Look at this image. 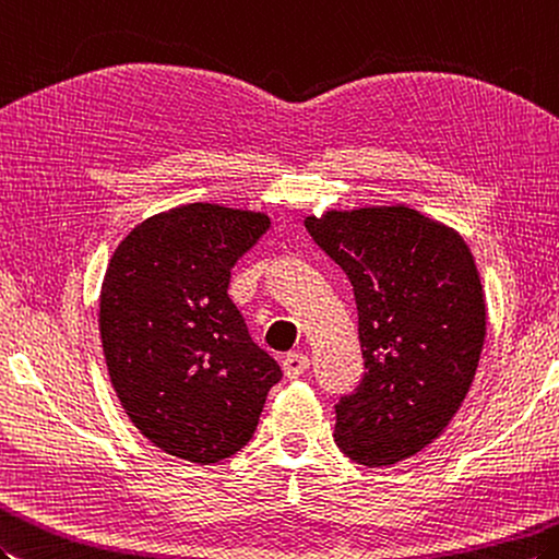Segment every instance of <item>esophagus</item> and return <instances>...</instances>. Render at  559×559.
<instances>
[{"instance_id":"obj_1","label":"esophagus","mask_w":559,"mask_h":559,"mask_svg":"<svg viewBox=\"0 0 559 559\" xmlns=\"http://www.w3.org/2000/svg\"><path fill=\"white\" fill-rule=\"evenodd\" d=\"M309 369V357L302 353H288L283 359V371L288 379H297Z\"/></svg>"}]
</instances>
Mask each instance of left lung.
<instances>
[{
	"label": "left lung",
	"instance_id": "1",
	"mask_svg": "<svg viewBox=\"0 0 559 559\" xmlns=\"http://www.w3.org/2000/svg\"><path fill=\"white\" fill-rule=\"evenodd\" d=\"M353 283L365 376L335 402V445L391 466L445 431L469 393L486 335L481 278L455 230L407 206L305 221Z\"/></svg>",
	"mask_w": 559,
	"mask_h": 559
}]
</instances>
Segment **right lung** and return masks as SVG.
<instances>
[{
  "label": "right lung",
  "instance_id": "right-lung-1",
  "mask_svg": "<svg viewBox=\"0 0 559 559\" xmlns=\"http://www.w3.org/2000/svg\"><path fill=\"white\" fill-rule=\"evenodd\" d=\"M269 230L264 214L186 204L116 248L99 295L111 385L150 443L214 464L250 443L283 371L228 297L230 271Z\"/></svg>",
  "mask_w": 559,
  "mask_h": 559
}]
</instances>
